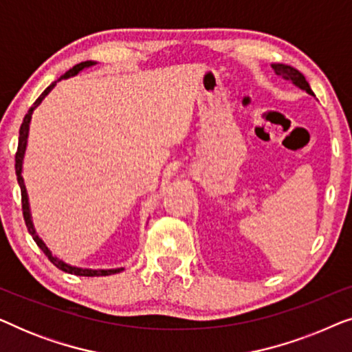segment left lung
<instances>
[{
    "instance_id": "left-lung-1",
    "label": "left lung",
    "mask_w": 352,
    "mask_h": 352,
    "mask_svg": "<svg viewBox=\"0 0 352 352\" xmlns=\"http://www.w3.org/2000/svg\"><path fill=\"white\" fill-rule=\"evenodd\" d=\"M272 69H274V72H276V75L278 76V78L292 81V83L296 85L298 88L305 89L306 93L314 94L312 93L309 83H307L305 75H302L301 72H298L296 69H293V67H290V65H283V64H272Z\"/></svg>"
}]
</instances>
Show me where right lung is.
<instances>
[{
    "mask_svg": "<svg viewBox=\"0 0 352 352\" xmlns=\"http://www.w3.org/2000/svg\"><path fill=\"white\" fill-rule=\"evenodd\" d=\"M93 64H94V62H81V64H76V65L74 67V69H70L69 72H67L65 75H62L59 80H62V78H67V76H70V75H76V74H78L80 70H83L85 67H89V65H93ZM59 80H57V81H59ZM57 81H54V83H51L50 86H47V88L41 93L40 98H38V99L35 100V104H33L32 107L28 109V112H27L25 117H23V122H22V124H21V131H19V146H17V152H16V175H17L19 186H21V194H22V213H23V219H25L27 229H28V232L32 234L33 240H35L38 247L41 248V252L46 254L47 259H50V261H51L52 264H54V266H56L57 269H60V271L69 272V274H75V276H81V277H100V276H110V274H117V272H120V269H110V271H93V269H80V267L69 266V264H65L64 261H60V259H57V258L52 256L50 250L46 248V245L43 243V242H41V239L38 237V235L35 234V229H33V224H32V219H30V210H28L27 190H25V186H23V179H22V176H21V173H22L23 152H25L27 138H28V124H30V120H32V113H33V110H35L36 105L40 104L43 99L46 98V94L50 93V91H51L52 88H54Z\"/></svg>",
    "mask_w": 352,
    "mask_h": 352,
    "instance_id": "right-lung-1",
    "label": "right lung"
}]
</instances>
